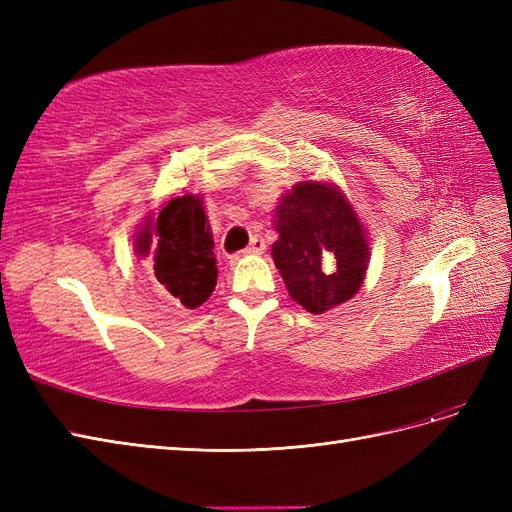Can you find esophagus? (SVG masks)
I'll return each instance as SVG.
<instances>
[{"label": "esophagus", "instance_id": "esophagus-1", "mask_svg": "<svg viewBox=\"0 0 512 512\" xmlns=\"http://www.w3.org/2000/svg\"><path fill=\"white\" fill-rule=\"evenodd\" d=\"M245 252L247 254H262V252H265V239L252 237V241H250V245H247Z\"/></svg>", "mask_w": 512, "mask_h": 512}]
</instances>
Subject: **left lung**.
Instances as JSON below:
<instances>
[{
	"label": "left lung",
	"instance_id": "left-lung-1",
	"mask_svg": "<svg viewBox=\"0 0 512 512\" xmlns=\"http://www.w3.org/2000/svg\"><path fill=\"white\" fill-rule=\"evenodd\" d=\"M271 247L286 290L309 314L350 301L369 267L367 228L333 181L307 179L282 194L273 209Z\"/></svg>",
	"mask_w": 512,
	"mask_h": 512
}]
</instances>
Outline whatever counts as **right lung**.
<instances>
[{
	"label": "right lung",
	"instance_id": "obj_1",
	"mask_svg": "<svg viewBox=\"0 0 512 512\" xmlns=\"http://www.w3.org/2000/svg\"><path fill=\"white\" fill-rule=\"evenodd\" d=\"M134 250L151 260L162 292L177 305L200 307L218 284L213 232L200 196L181 194L149 211L134 232Z\"/></svg>",
	"mask_w": 512,
	"mask_h": 512
}]
</instances>
